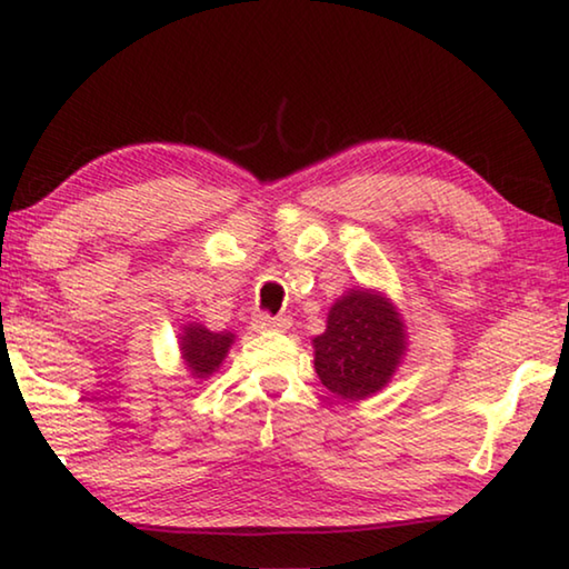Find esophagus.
Segmentation results:
<instances>
[{"label": "esophagus", "instance_id": "34e87169", "mask_svg": "<svg viewBox=\"0 0 569 569\" xmlns=\"http://www.w3.org/2000/svg\"><path fill=\"white\" fill-rule=\"evenodd\" d=\"M291 326V319L288 316H268V313H258L253 319V329L256 331H286Z\"/></svg>", "mask_w": 569, "mask_h": 569}]
</instances>
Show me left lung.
Here are the masks:
<instances>
[{"label":"left lung","mask_w":569,"mask_h":569,"mask_svg":"<svg viewBox=\"0 0 569 569\" xmlns=\"http://www.w3.org/2000/svg\"><path fill=\"white\" fill-rule=\"evenodd\" d=\"M403 323L387 298L351 291L336 301L329 326L313 339L316 373L343 399H366L387 387L407 351Z\"/></svg>","instance_id":"1"}]
</instances>
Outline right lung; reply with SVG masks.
<instances>
[{
	"label": "right lung",
	"instance_id": "1",
	"mask_svg": "<svg viewBox=\"0 0 569 569\" xmlns=\"http://www.w3.org/2000/svg\"><path fill=\"white\" fill-rule=\"evenodd\" d=\"M230 343H233V333H213L198 323L186 326V331L180 336L182 359L190 366L192 377L198 379L210 377L223 363Z\"/></svg>",
	"mask_w": 569,
	"mask_h": 569
}]
</instances>
